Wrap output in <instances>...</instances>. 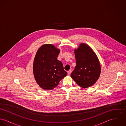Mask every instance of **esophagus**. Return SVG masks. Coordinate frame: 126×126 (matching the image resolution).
Returning a JSON list of instances; mask_svg holds the SVG:
<instances>
[{"label": "esophagus", "mask_w": 126, "mask_h": 126, "mask_svg": "<svg viewBox=\"0 0 126 126\" xmlns=\"http://www.w3.org/2000/svg\"><path fill=\"white\" fill-rule=\"evenodd\" d=\"M71 72H72L71 70H70L68 71V72H67V73H68V75L69 76H70V74H71Z\"/></svg>", "instance_id": "obj_1"}]
</instances>
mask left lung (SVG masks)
Instances as JSON below:
<instances>
[{"label": "left lung", "instance_id": "obj_1", "mask_svg": "<svg viewBox=\"0 0 126 126\" xmlns=\"http://www.w3.org/2000/svg\"><path fill=\"white\" fill-rule=\"evenodd\" d=\"M76 65L71 76L78 85L87 88L94 85L101 73V66L96 55L90 47L81 43L74 49Z\"/></svg>", "mask_w": 126, "mask_h": 126}]
</instances>
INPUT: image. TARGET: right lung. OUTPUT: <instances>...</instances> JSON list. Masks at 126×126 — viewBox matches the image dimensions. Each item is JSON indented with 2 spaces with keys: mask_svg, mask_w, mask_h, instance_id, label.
Instances as JSON below:
<instances>
[{
  "mask_svg": "<svg viewBox=\"0 0 126 126\" xmlns=\"http://www.w3.org/2000/svg\"><path fill=\"white\" fill-rule=\"evenodd\" d=\"M60 49L52 44L42 46L36 52L33 64V75L36 82L44 90H52L67 73L63 63L57 60Z\"/></svg>",
  "mask_w": 126,
  "mask_h": 126,
  "instance_id": "right-lung-1",
  "label": "right lung"
}]
</instances>
